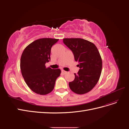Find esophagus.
I'll use <instances>...</instances> for the list:
<instances>
[{
    "label": "esophagus",
    "instance_id": "esophagus-1",
    "mask_svg": "<svg viewBox=\"0 0 129 129\" xmlns=\"http://www.w3.org/2000/svg\"><path fill=\"white\" fill-rule=\"evenodd\" d=\"M62 73H63V74H65L67 73V72L65 71H64V70H62Z\"/></svg>",
    "mask_w": 129,
    "mask_h": 129
}]
</instances>
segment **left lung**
<instances>
[{
  "instance_id": "8db88e82",
  "label": "left lung",
  "mask_w": 129,
  "mask_h": 129,
  "mask_svg": "<svg viewBox=\"0 0 129 129\" xmlns=\"http://www.w3.org/2000/svg\"><path fill=\"white\" fill-rule=\"evenodd\" d=\"M64 44L73 53L80 68L75 79L69 83L72 91L82 95L89 92L98 82L102 72V60L93 43L81 38H64Z\"/></svg>"
}]
</instances>
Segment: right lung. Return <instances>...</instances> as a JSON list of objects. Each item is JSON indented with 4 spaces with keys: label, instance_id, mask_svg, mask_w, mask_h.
Instances as JSON below:
<instances>
[{
    "label": "right lung",
    "instance_id": "1",
    "mask_svg": "<svg viewBox=\"0 0 129 129\" xmlns=\"http://www.w3.org/2000/svg\"><path fill=\"white\" fill-rule=\"evenodd\" d=\"M56 39L41 38L27 46L20 59V70L28 87L35 93L47 95L53 91L60 69L46 68L45 64L50 59V54Z\"/></svg>",
    "mask_w": 129,
    "mask_h": 129
}]
</instances>
